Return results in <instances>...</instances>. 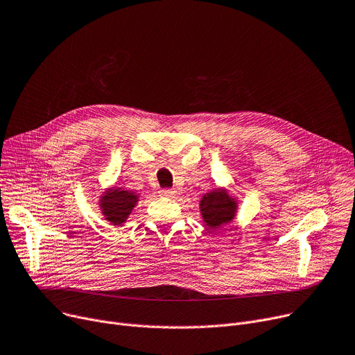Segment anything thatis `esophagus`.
I'll return each instance as SVG.
<instances>
[{
	"instance_id": "obj_1",
	"label": "esophagus",
	"mask_w": 355,
	"mask_h": 355,
	"mask_svg": "<svg viewBox=\"0 0 355 355\" xmlns=\"http://www.w3.org/2000/svg\"><path fill=\"white\" fill-rule=\"evenodd\" d=\"M159 196L161 197H166V198H171V197L175 196V191L171 190V189H164V190L159 191Z\"/></svg>"
}]
</instances>
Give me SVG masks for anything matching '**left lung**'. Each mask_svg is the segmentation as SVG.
<instances>
[{
	"instance_id": "left-lung-1",
	"label": "left lung",
	"mask_w": 355,
	"mask_h": 355,
	"mask_svg": "<svg viewBox=\"0 0 355 355\" xmlns=\"http://www.w3.org/2000/svg\"><path fill=\"white\" fill-rule=\"evenodd\" d=\"M198 207L206 227L216 230L236 217L237 200L226 189H214L201 197Z\"/></svg>"
}]
</instances>
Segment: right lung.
<instances>
[{"mask_svg":"<svg viewBox=\"0 0 355 355\" xmlns=\"http://www.w3.org/2000/svg\"><path fill=\"white\" fill-rule=\"evenodd\" d=\"M138 201L139 196L137 193L121 187H110L102 193L99 207L105 220H107L112 226H122Z\"/></svg>","mask_w":355,"mask_h":355,"instance_id":"right-lung-1","label":"right lung"}]
</instances>
